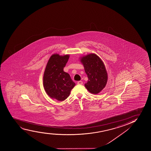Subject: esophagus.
Masks as SVG:
<instances>
[{"label":"esophagus","instance_id":"esophagus-1","mask_svg":"<svg viewBox=\"0 0 151 151\" xmlns=\"http://www.w3.org/2000/svg\"><path fill=\"white\" fill-rule=\"evenodd\" d=\"M77 84H79V85H82V84H83V82L81 81H79L77 82Z\"/></svg>","mask_w":151,"mask_h":151}]
</instances>
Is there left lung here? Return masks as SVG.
<instances>
[{
  "instance_id": "8db88e82",
  "label": "left lung",
  "mask_w": 151,
  "mask_h": 151,
  "mask_svg": "<svg viewBox=\"0 0 151 151\" xmlns=\"http://www.w3.org/2000/svg\"><path fill=\"white\" fill-rule=\"evenodd\" d=\"M88 80L84 86L91 93L97 94L105 87L108 76L104 64L99 56L91 53L81 58Z\"/></svg>"
}]
</instances>
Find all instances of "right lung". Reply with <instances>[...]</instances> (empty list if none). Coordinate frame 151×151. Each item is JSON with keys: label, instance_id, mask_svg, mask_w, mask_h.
Instances as JSON below:
<instances>
[{"label": "right lung", "instance_id": "obj_1", "mask_svg": "<svg viewBox=\"0 0 151 151\" xmlns=\"http://www.w3.org/2000/svg\"><path fill=\"white\" fill-rule=\"evenodd\" d=\"M69 58V55H51L47 63L43 76V86L49 97L63 101L69 97L71 89L74 87L68 73L63 71Z\"/></svg>", "mask_w": 151, "mask_h": 151}]
</instances>
